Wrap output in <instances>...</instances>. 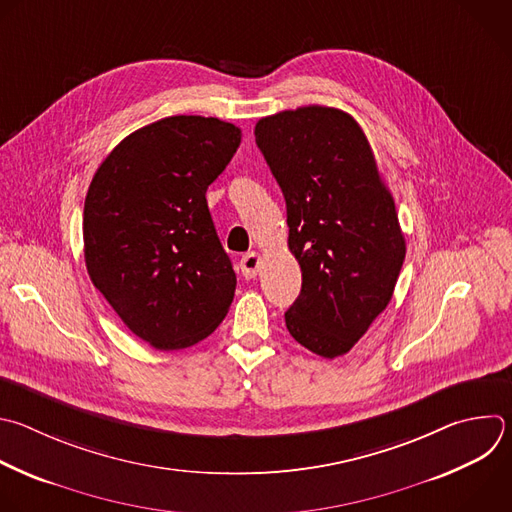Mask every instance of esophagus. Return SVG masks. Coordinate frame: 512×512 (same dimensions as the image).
<instances>
[{
  "mask_svg": "<svg viewBox=\"0 0 512 512\" xmlns=\"http://www.w3.org/2000/svg\"><path fill=\"white\" fill-rule=\"evenodd\" d=\"M259 265H261L259 253H247V255H243V259H241V273H243V277H245V279L257 277Z\"/></svg>",
  "mask_w": 512,
  "mask_h": 512,
  "instance_id": "esophagus-1",
  "label": "esophagus"
}]
</instances>
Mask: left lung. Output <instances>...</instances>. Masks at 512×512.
Wrapping results in <instances>:
<instances>
[{
  "mask_svg": "<svg viewBox=\"0 0 512 512\" xmlns=\"http://www.w3.org/2000/svg\"><path fill=\"white\" fill-rule=\"evenodd\" d=\"M255 142L285 197L303 277L285 325L309 352L344 356L390 303L406 257L372 146L348 112L327 106L265 116Z\"/></svg>",
  "mask_w": 512,
  "mask_h": 512,
  "instance_id": "obj_1",
  "label": "left lung"
}]
</instances>
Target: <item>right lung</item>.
Returning a JSON list of instances; mask_svg holds the SVG:
<instances>
[{"instance_id":"add662e5","label":"right lung","mask_w":512,"mask_h":512,"mask_svg":"<svg viewBox=\"0 0 512 512\" xmlns=\"http://www.w3.org/2000/svg\"><path fill=\"white\" fill-rule=\"evenodd\" d=\"M241 144L219 118L168 116L128 134L84 203V259L124 325L156 350L199 344L225 319L237 277L207 205Z\"/></svg>"}]
</instances>
